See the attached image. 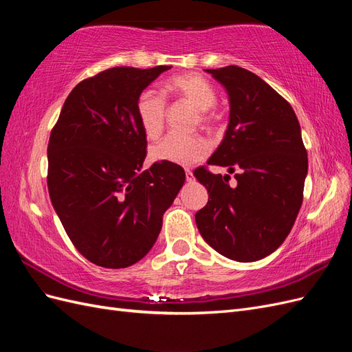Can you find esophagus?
<instances>
[{
  "label": "esophagus",
  "mask_w": 352,
  "mask_h": 352,
  "mask_svg": "<svg viewBox=\"0 0 352 352\" xmlns=\"http://www.w3.org/2000/svg\"><path fill=\"white\" fill-rule=\"evenodd\" d=\"M185 175H186V180H188V182H190V180L194 179V173H192V170L186 168V170H185Z\"/></svg>",
  "instance_id": "34e87169"
}]
</instances>
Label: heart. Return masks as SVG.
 I'll return each instance as SVG.
<instances>
[{"label":"heart","mask_w":352,"mask_h":352,"mask_svg":"<svg viewBox=\"0 0 352 352\" xmlns=\"http://www.w3.org/2000/svg\"><path fill=\"white\" fill-rule=\"evenodd\" d=\"M166 91L189 102L197 111L201 126L210 127L214 123V114L208 110L216 104L217 95L201 74H177L166 83ZM167 111L166 98L160 92L144 91L136 100V116L146 138L155 140L163 132ZM208 153L207 142L199 136L168 135L151 146L150 155L154 162H164L179 166H190L204 158Z\"/></svg>","instance_id":"heart-1"}]
</instances>
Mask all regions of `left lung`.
<instances>
[{"label":"left lung","mask_w":352,"mask_h":352,"mask_svg":"<svg viewBox=\"0 0 352 352\" xmlns=\"http://www.w3.org/2000/svg\"><path fill=\"white\" fill-rule=\"evenodd\" d=\"M229 95V124L207 164L194 175L208 190L195 214L201 236L225 257L250 263L278 250L302 204L308 170L301 127L291 104L257 74L238 66L207 69Z\"/></svg>","instance_id":"8db88e82"}]
</instances>
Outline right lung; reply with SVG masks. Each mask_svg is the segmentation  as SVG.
<instances>
[{"mask_svg": "<svg viewBox=\"0 0 352 352\" xmlns=\"http://www.w3.org/2000/svg\"><path fill=\"white\" fill-rule=\"evenodd\" d=\"M168 69L113 67L82 80L51 131L52 207L76 250L101 267L124 269L144 258L185 184L177 164L142 170L146 136L136 100Z\"/></svg>", "mask_w": 352, "mask_h": 352, "instance_id": "add662e5", "label": "right lung"}]
</instances>
